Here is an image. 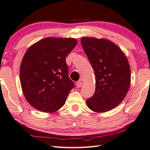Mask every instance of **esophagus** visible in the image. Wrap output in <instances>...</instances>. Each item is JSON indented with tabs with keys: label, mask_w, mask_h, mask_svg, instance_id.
I'll use <instances>...</instances> for the list:
<instances>
[{
	"label": "esophagus",
	"mask_w": 150,
	"mask_h": 150,
	"mask_svg": "<svg viewBox=\"0 0 150 150\" xmlns=\"http://www.w3.org/2000/svg\"><path fill=\"white\" fill-rule=\"evenodd\" d=\"M76 87H80L81 86H82V82H81V81H77L76 83Z\"/></svg>",
	"instance_id": "1"
}]
</instances>
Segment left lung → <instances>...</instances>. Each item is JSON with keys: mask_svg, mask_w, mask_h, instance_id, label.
<instances>
[{"mask_svg": "<svg viewBox=\"0 0 150 150\" xmlns=\"http://www.w3.org/2000/svg\"><path fill=\"white\" fill-rule=\"evenodd\" d=\"M81 44L95 72L96 89L87 98L92 111L105 112L120 104L131 83V69L126 56L112 42L106 39L83 37Z\"/></svg>", "mask_w": 150, "mask_h": 150, "instance_id": "obj_1", "label": "left lung"}]
</instances>
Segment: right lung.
I'll list each match as a JSON object with an SVG mask.
<instances>
[{"instance_id":"add662e5","label":"right lung","mask_w":150,"mask_h":150,"mask_svg":"<svg viewBox=\"0 0 150 150\" xmlns=\"http://www.w3.org/2000/svg\"><path fill=\"white\" fill-rule=\"evenodd\" d=\"M77 42L70 38H46L25 53L20 67L21 86L28 103L36 110L54 112L65 103L74 87L66 57Z\"/></svg>"}]
</instances>
